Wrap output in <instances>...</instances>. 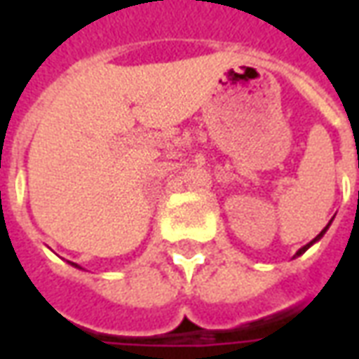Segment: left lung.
I'll return each mask as SVG.
<instances>
[{"instance_id":"obj_1","label":"left lung","mask_w":359,"mask_h":359,"mask_svg":"<svg viewBox=\"0 0 359 359\" xmlns=\"http://www.w3.org/2000/svg\"><path fill=\"white\" fill-rule=\"evenodd\" d=\"M329 226H331V221H329V225L325 226V229H323V231H321V233L317 234V236H316V238H313V241H311V242H308V244H306V246H302V248H300V250H298V252H296V254H294V257H298V256H302V254H304V252H306V250H308V248H309V246H313V244H316V242H317V241H321V238H323V234H325V233H327V229H329Z\"/></svg>"}]
</instances>
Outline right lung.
Here are the masks:
<instances>
[{
  "label": "right lung",
  "instance_id": "obj_1",
  "mask_svg": "<svg viewBox=\"0 0 359 359\" xmlns=\"http://www.w3.org/2000/svg\"><path fill=\"white\" fill-rule=\"evenodd\" d=\"M69 264H71V265H73V267H76V269H82V267H81V265H76V264H73V262H69Z\"/></svg>",
  "mask_w": 359,
  "mask_h": 359
}]
</instances>
